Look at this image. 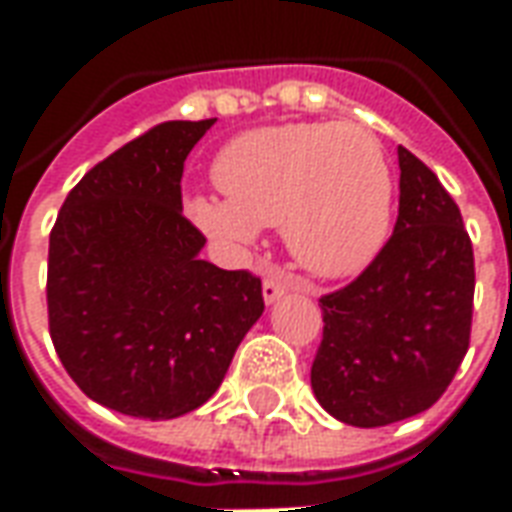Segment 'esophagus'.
Returning <instances> with one entry per match:
<instances>
[{"label": "esophagus", "instance_id": "esophagus-1", "mask_svg": "<svg viewBox=\"0 0 512 512\" xmlns=\"http://www.w3.org/2000/svg\"><path fill=\"white\" fill-rule=\"evenodd\" d=\"M285 290H288V285H285L282 271L271 268L266 274V279H263V301H266V304H274V301H279L285 296Z\"/></svg>", "mask_w": 512, "mask_h": 512}]
</instances>
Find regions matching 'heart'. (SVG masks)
Listing matches in <instances>:
<instances>
[{
  "label": "heart",
  "instance_id": "b5f03b06",
  "mask_svg": "<svg viewBox=\"0 0 512 512\" xmlns=\"http://www.w3.org/2000/svg\"><path fill=\"white\" fill-rule=\"evenodd\" d=\"M224 197L191 194L186 216L230 249L282 224L301 266L326 279L359 274L392 222V175L373 131L356 123H288L235 136L213 164Z\"/></svg>",
  "mask_w": 512,
  "mask_h": 512
}]
</instances>
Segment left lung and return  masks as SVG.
<instances>
[{
  "mask_svg": "<svg viewBox=\"0 0 512 512\" xmlns=\"http://www.w3.org/2000/svg\"><path fill=\"white\" fill-rule=\"evenodd\" d=\"M400 208L376 260L321 299L312 392L334 419L381 428L428 411L472 332L474 255L461 211L414 153L397 147Z\"/></svg>",
  "mask_w": 512,
  "mask_h": 512,
  "instance_id": "8db88e82",
  "label": "left lung"
}]
</instances>
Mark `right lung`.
I'll list each match as a JSON object with an SVG mask.
<instances>
[{
    "label": "right lung",
    "instance_id": "add662e5",
    "mask_svg": "<svg viewBox=\"0 0 512 512\" xmlns=\"http://www.w3.org/2000/svg\"><path fill=\"white\" fill-rule=\"evenodd\" d=\"M213 123L136 136L73 186L51 230V343L84 395L128 417L200 408L266 310L260 279L200 260L183 216V161Z\"/></svg>",
    "mask_w": 512,
    "mask_h": 512
}]
</instances>
